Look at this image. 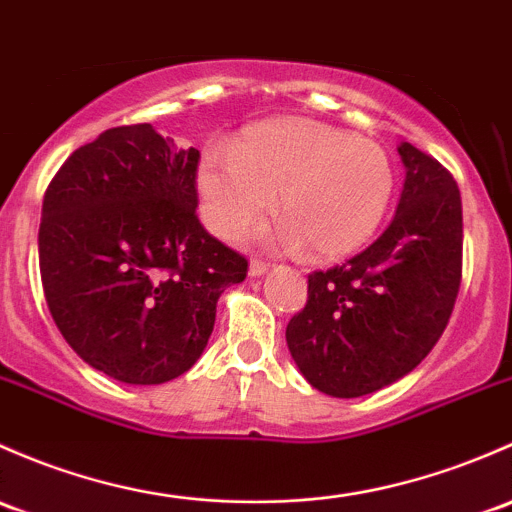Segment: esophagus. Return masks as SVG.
<instances>
[{
	"label": "esophagus",
	"mask_w": 512,
	"mask_h": 512,
	"mask_svg": "<svg viewBox=\"0 0 512 512\" xmlns=\"http://www.w3.org/2000/svg\"><path fill=\"white\" fill-rule=\"evenodd\" d=\"M267 270H270V265H267L265 260H250V277H262Z\"/></svg>",
	"instance_id": "esophagus-1"
}]
</instances>
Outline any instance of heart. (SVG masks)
Returning <instances> with one entry per match:
<instances>
[{
	"label": "heart",
	"mask_w": 512,
	"mask_h": 512,
	"mask_svg": "<svg viewBox=\"0 0 512 512\" xmlns=\"http://www.w3.org/2000/svg\"><path fill=\"white\" fill-rule=\"evenodd\" d=\"M203 223L235 238L272 208L274 245L333 260L358 250L383 223L395 169L383 147L316 120L262 122L230 152H206L196 174Z\"/></svg>",
	"instance_id": "b5f03b06"
}]
</instances>
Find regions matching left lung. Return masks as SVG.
<instances>
[{
    "label": "left lung",
    "mask_w": 512,
    "mask_h": 512,
    "mask_svg": "<svg viewBox=\"0 0 512 512\" xmlns=\"http://www.w3.org/2000/svg\"><path fill=\"white\" fill-rule=\"evenodd\" d=\"M397 213L368 250L309 274L287 346L306 383L363 397L412 373L444 333L461 284L464 218L454 176L410 142Z\"/></svg>",
    "instance_id": "obj_1"
}]
</instances>
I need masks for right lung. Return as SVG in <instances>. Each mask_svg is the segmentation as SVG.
I'll return each instance as SVG.
<instances>
[{"mask_svg": "<svg viewBox=\"0 0 512 512\" xmlns=\"http://www.w3.org/2000/svg\"><path fill=\"white\" fill-rule=\"evenodd\" d=\"M198 149L152 125L105 129L46 188L39 265L46 304L80 358L127 385L184 375L215 304L247 260L198 220Z\"/></svg>", "mask_w": 512, "mask_h": 512, "instance_id": "1", "label": "right lung"}]
</instances>
